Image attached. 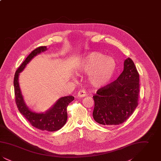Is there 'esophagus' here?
<instances>
[{"label":"esophagus","mask_w":161,"mask_h":161,"mask_svg":"<svg viewBox=\"0 0 161 161\" xmlns=\"http://www.w3.org/2000/svg\"><path fill=\"white\" fill-rule=\"evenodd\" d=\"M87 95L86 92L84 90H80L79 92L77 93V97L79 98H83Z\"/></svg>","instance_id":"34e87169"}]
</instances>
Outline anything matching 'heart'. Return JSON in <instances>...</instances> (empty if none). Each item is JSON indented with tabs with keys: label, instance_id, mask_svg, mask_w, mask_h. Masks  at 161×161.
Instances as JSON below:
<instances>
[{
	"label": "heart",
	"instance_id": "heart-1",
	"mask_svg": "<svg viewBox=\"0 0 161 161\" xmlns=\"http://www.w3.org/2000/svg\"><path fill=\"white\" fill-rule=\"evenodd\" d=\"M116 61L112 57H107L100 52H91L80 58L77 66L78 72L88 73L90 83L95 87L107 85L115 74Z\"/></svg>",
	"mask_w": 161,
	"mask_h": 161
}]
</instances>
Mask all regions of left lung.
I'll return each mask as SVG.
<instances>
[{"mask_svg": "<svg viewBox=\"0 0 161 161\" xmlns=\"http://www.w3.org/2000/svg\"><path fill=\"white\" fill-rule=\"evenodd\" d=\"M139 75L130 58L124 62V70L115 81L101 87L93 98V117L104 125H118L125 121L138 106Z\"/></svg>", "mask_w": 161, "mask_h": 161, "instance_id": "1", "label": "left lung"}]
</instances>
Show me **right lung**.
I'll return each mask as SVG.
<instances>
[{
  "instance_id": "obj_1",
  "label": "right lung",
  "mask_w": 161,
  "mask_h": 161,
  "mask_svg": "<svg viewBox=\"0 0 161 161\" xmlns=\"http://www.w3.org/2000/svg\"><path fill=\"white\" fill-rule=\"evenodd\" d=\"M46 50V46H40L32 51L16 70L14 78V93L15 103L19 112L33 127L39 130L54 131L60 129L66 123L68 119L67 107L69 103L74 100V97L71 95L61 97L45 112L37 113L31 110L26 104L19 82L20 73L23 71L26 64L37 55Z\"/></svg>"
}]
</instances>
